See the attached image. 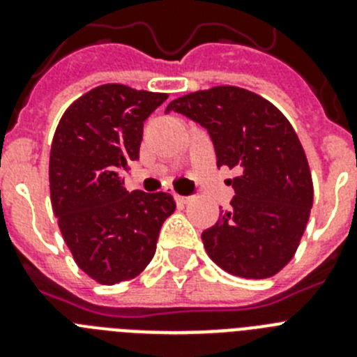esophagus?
<instances>
[{
    "label": "esophagus",
    "mask_w": 357,
    "mask_h": 357,
    "mask_svg": "<svg viewBox=\"0 0 357 357\" xmlns=\"http://www.w3.org/2000/svg\"><path fill=\"white\" fill-rule=\"evenodd\" d=\"M173 198H175V202L178 204V206H185V204L191 200V197H182V195H176V193H173Z\"/></svg>",
    "instance_id": "34e87169"
}]
</instances>
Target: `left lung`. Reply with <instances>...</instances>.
Wrapping results in <instances>:
<instances>
[{
    "mask_svg": "<svg viewBox=\"0 0 357 357\" xmlns=\"http://www.w3.org/2000/svg\"><path fill=\"white\" fill-rule=\"evenodd\" d=\"M178 112L207 128L216 164L238 175L230 209L202 232L211 259L243 279L275 275L295 255L313 207V181L298 135L275 105L252 91L218 85L176 98Z\"/></svg>",
    "mask_w": 357,
    "mask_h": 357,
    "instance_id": "obj_1",
    "label": "left lung"
}]
</instances>
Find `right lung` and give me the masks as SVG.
I'll use <instances>...</instances> for the list:
<instances>
[{"mask_svg": "<svg viewBox=\"0 0 357 357\" xmlns=\"http://www.w3.org/2000/svg\"><path fill=\"white\" fill-rule=\"evenodd\" d=\"M168 94L105 84L73 102L50 153V193L73 259L100 284L139 275L175 211L168 193L127 191L123 175L139 159L143 125Z\"/></svg>", "mask_w": 357, "mask_h": 357, "instance_id": "1", "label": "right lung"}]
</instances>
